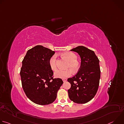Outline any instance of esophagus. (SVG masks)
Segmentation results:
<instances>
[{"instance_id": "esophagus-1", "label": "esophagus", "mask_w": 124, "mask_h": 124, "mask_svg": "<svg viewBox=\"0 0 124 124\" xmlns=\"http://www.w3.org/2000/svg\"><path fill=\"white\" fill-rule=\"evenodd\" d=\"M62 80L63 82H66L67 81V79L66 78H64V79H62Z\"/></svg>"}]
</instances>
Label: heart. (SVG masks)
<instances>
[{
	"label": "heart",
	"instance_id": "obj_1",
	"mask_svg": "<svg viewBox=\"0 0 124 124\" xmlns=\"http://www.w3.org/2000/svg\"><path fill=\"white\" fill-rule=\"evenodd\" d=\"M62 56L68 61L67 68H71L74 72H77L79 69L80 64L77 60L78 57L75 54L72 52L68 51L62 54ZM49 65L51 69L53 70H55L57 69L56 55H52L50 58L49 60ZM71 69H69L66 70H57L54 73V76L56 78H66L72 75V70Z\"/></svg>",
	"mask_w": 124,
	"mask_h": 124
}]
</instances>
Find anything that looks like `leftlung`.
Wrapping results in <instances>:
<instances>
[{
  "mask_svg": "<svg viewBox=\"0 0 124 124\" xmlns=\"http://www.w3.org/2000/svg\"><path fill=\"white\" fill-rule=\"evenodd\" d=\"M70 51L79 55L81 65L77 74L68 79L71 84L68 90L69 97L75 103H85L95 97L98 91L101 77L100 61L94 51L84 46Z\"/></svg>",
  "mask_w": 124,
  "mask_h": 124,
  "instance_id": "8db88e82",
  "label": "left lung"
}]
</instances>
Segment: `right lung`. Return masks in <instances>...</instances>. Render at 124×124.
I'll use <instances>...</instances> for the list:
<instances>
[{
    "label": "right lung",
    "mask_w": 124,
    "mask_h": 124,
    "mask_svg": "<svg viewBox=\"0 0 124 124\" xmlns=\"http://www.w3.org/2000/svg\"><path fill=\"white\" fill-rule=\"evenodd\" d=\"M54 51L38 45L29 49L22 61L20 75L23 89L28 98L39 105L54 102L63 82L54 78L49 60Z\"/></svg>",
    "instance_id": "obj_1"
}]
</instances>
